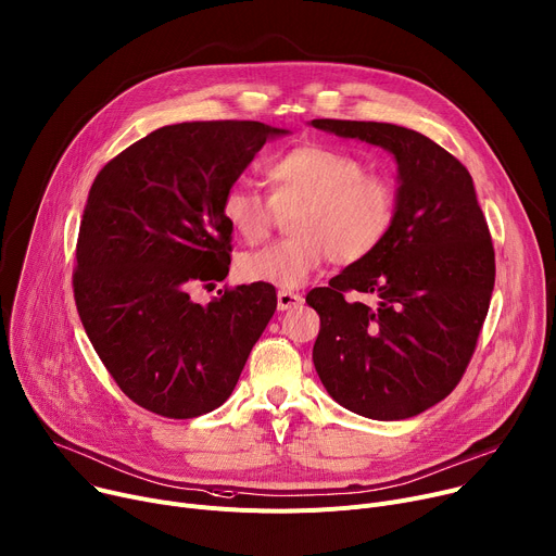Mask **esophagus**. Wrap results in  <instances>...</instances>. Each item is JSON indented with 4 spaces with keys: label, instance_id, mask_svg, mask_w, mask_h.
Listing matches in <instances>:
<instances>
[{
    "label": "esophagus",
    "instance_id": "obj_1",
    "mask_svg": "<svg viewBox=\"0 0 556 556\" xmlns=\"http://www.w3.org/2000/svg\"><path fill=\"white\" fill-rule=\"evenodd\" d=\"M303 305V295L293 293V291H278V309L287 312V309H295Z\"/></svg>",
    "mask_w": 556,
    "mask_h": 556
}]
</instances>
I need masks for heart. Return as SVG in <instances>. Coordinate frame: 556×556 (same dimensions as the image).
<instances>
[{
    "label": "heart",
    "instance_id": "b5f03b06",
    "mask_svg": "<svg viewBox=\"0 0 556 556\" xmlns=\"http://www.w3.org/2000/svg\"><path fill=\"white\" fill-rule=\"evenodd\" d=\"M269 200L244 182L231 185L220 202L223 218L247 242L263 240L276 213H290L291 238L240 255L244 282L278 289L303 287L331 255L352 265L388 238L396 216L390 178L367 174L361 157L325 144L295 147L265 166Z\"/></svg>",
    "mask_w": 556,
    "mask_h": 556
}]
</instances>
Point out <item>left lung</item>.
<instances>
[{
	"instance_id": "1",
	"label": "left lung",
	"mask_w": 556,
	"mask_h": 556,
	"mask_svg": "<svg viewBox=\"0 0 556 556\" xmlns=\"http://www.w3.org/2000/svg\"><path fill=\"white\" fill-rule=\"evenodd\" d=\"M314 129L394 155L396 216L382 244L307 293L320 316L314 365L329 396L374 420L443 401L475 354L494 289V247L469 170L443 147L386 122ZM374 294L369 308L344 293Z\"/></svg>"
}]
</instances>
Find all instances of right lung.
<instances>
[{
	"mask_svg": "<svg viewBox=\"0 0 556 556\" xmlns=\"http://www.w3.org/2000/svg\"><path fill=\"white\" fill-rule=\"evenodd\" d=\"M263 122H182L138 140L93 182L77 238L75 305L119 390L166 418L220 407L276 312L271 285L193 303L231 265L220 202L267 140Z\"/></svg>",
	"mask_w": 556,
	"mask_h": 556,
	"instance_id": "right-lung-1",
	"label": "right lung"
}]
</instances>
